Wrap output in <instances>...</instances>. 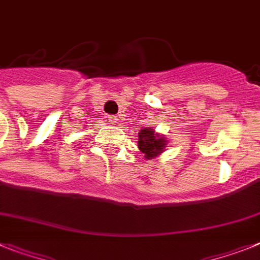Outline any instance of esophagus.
<instances>
[{
	"label": "esophagus",
	"mask_w": 260,
	"mask_h": 260,
	"mask_svg": "<svg viewBox=\"0 0 260 260\" xmlns=\"http://www.w3.org/2000/svg\"><path fill=\"white\" fill-rule=\"evenodd\" d=\"M108 121L112 123V125H118V117L117 115H109Z\"/></svg>",
	"instance_id": "34e87169"
}]
</instances>
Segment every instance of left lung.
I'll list each match as a JSON object with an SVG mask.
<instances>
[{"mask_svg": "<svg viewBox=\"0 0 260 260\" xmlns=\"http://www.w3.org/2000/svg\"><path fill=\"white\" fill-rule=\"evenodd\" d=\"M167 145V138L155 132L154 127H143L138 133V147L142 154H145L147 160H151L163 154Z\"/></svg>", "mask_w": 260, "mask_h": 260, "instance_id": "1", "label": "left lung"}]
</instances>
